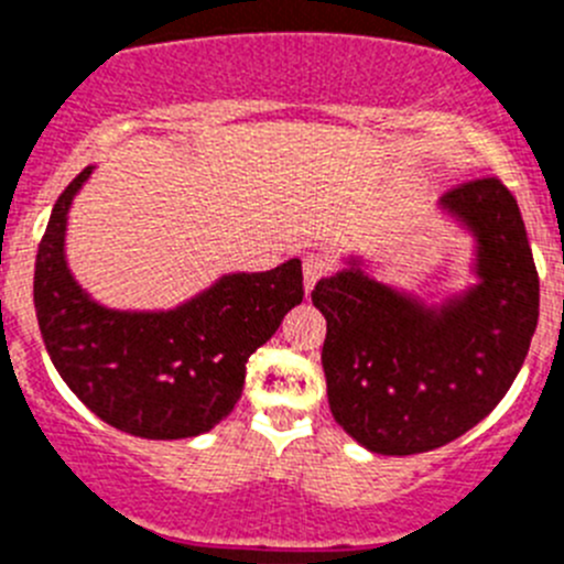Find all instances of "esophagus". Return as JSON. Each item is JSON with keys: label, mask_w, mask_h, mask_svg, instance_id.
Segmentation results:
<instances>
[{"label": "esophagus", "mask_w": 564, "mask_h": 564, "mask_svg": "<svg viewBox=\"0 0 564 564\" xmlns=\"http://www.w3.org/2000/svg\"><path fill=\"white\" fill-rule=\"evenodd\" d=\"M328 272V258L323 252H306L303 256V283H306V292H312L314 283Z\"/></svg>", "instance_id": "esophagus-1"}]
</instances>
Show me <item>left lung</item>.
Instances as JSON below:
<instances>
[{
  "mask_svg": "<svg viewBox=\"0 0 564 564\" xmlns=\"http://www.w3.org/2000/svg\"><path fill=\"white\" fill-rule=\"evenodd\" d=\"M438 207L475 238L478 283L430 306L354 256L312 292L326 317L328 408L370 453H430L475 427L511 388L534 337L540 278L509 187L497 176L464 182Z\"/></svg>",
  "mask_w": 564,
  "mask_h": 564,
  "instance_id": "8db88e82",
  "label": "left lung"
}]
</instances>
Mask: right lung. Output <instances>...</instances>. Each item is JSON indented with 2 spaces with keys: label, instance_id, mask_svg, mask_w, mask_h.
Segmentation results:
<instances>
[{
  "label": "right lung",
  "instance_id": "1",
  "mask_svg": "<svg viewBox=\"0 0 564 564\" xmlns=\"http://www.w3.org/2000/svg\"><path fill=\"white\" fill-rule=\"evenodd\" d=\"M80 171L58 196L35 256L33 303L55 370L100 421L137 438L207 433L245 390L247 359L303 301L301 261L230 272L169 312H123L93 301L67 267L64 238Z\"/></svg>",
  "mask_w": 564,
  "mask_h": 564
}]
</instances>
